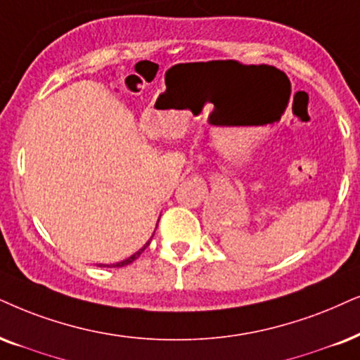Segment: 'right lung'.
I'll use <instances>...</instances> for the list:
<instances>
[{"label": "right lung", "instance_id": "right-lung-1", "mask_svg": "<svg viewBox=\"0 0 360 360\" xmlns=\"http://www.w3.org/2000/svg\"><path fill=\"white\" fill-rule=\"evenodd\" d=\"M153 239V238H151ZM148 245H149V240H148V243L146 244H144L143 245V248H141L139 249V251L138 252H134L133 254V256H131V257H127V259H124V261H121V262H116V264H111V266H108V264H99V266H101V267H122V266H127V264H131V262H134L136 261V259H138L139 256H141V252H143L144 251V249H146L148 248Z\"/></svg>", "mask_w": 360, "mask_h": 360}]
</instances>
